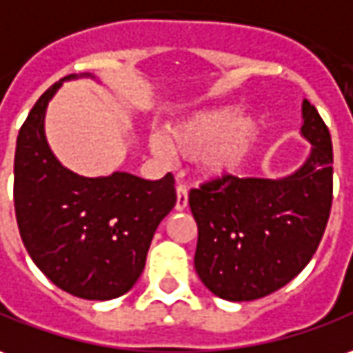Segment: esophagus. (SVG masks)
Wrapping results in <instances>:
<instances>
[{
  "label": "esophagus",
  "mask_w": 353,
  "mask_h": 353,
  "mask_svg": "<svg viewBox=\"0 0 353 353\" xmlns=\"http://www.w3.org/2000/svg\"><path fill=\"white\" fill-rule=\"evenodd\" d=\"M188 205V190H186V186L179 182L176 184V203H174V209L176 211H182V209H186Z\"/></svg>",
  "instance_id": "1"
}]
</instances>
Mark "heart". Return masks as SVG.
I'll return each instance as SVG.
<instances>
[{"label": "heart", "mask_w": 353, "mask_h": 353, "mask_svg": "<svg viewBox=\"0 0 353 353\" xmlns=\"http://www.w3.org/2000/svg\"><path fill=\"white\" fill-rule=\"evenodd\" d=\"M259 134V121L250 113L236 115L234 107L203 109L167 125L163 134L150 138L152 152L161 159L172 155L196 157L211 176L238 171Z\"/></svg>", "instance_id": "obj_1"}]
</instances>
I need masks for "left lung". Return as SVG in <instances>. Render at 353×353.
I'll return each mask as SVG.
<instances>
[{
	"label": "left lung",
	"instance_id": "obj_1",
	"mask_svg": "<svg viewBox=\"0 0 353 353\" xmlns=\"http://www.w3.org/2000/svg\"><path fill=\"white\" fill-rule=\"evenodd\" d=\"M302 111L311 153L290 176L223 174L190 190L194 267L223 300L250 302L283 288L319 246L332 205V142L315 105L303 99Z\"/></svg>",
	"mask_w": 353,
	"mask_h": 353
}]
</instances>
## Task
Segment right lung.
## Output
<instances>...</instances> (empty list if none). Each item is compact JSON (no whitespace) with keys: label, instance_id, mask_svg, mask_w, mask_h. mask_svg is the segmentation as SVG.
<instances>
[{"label":"right lung","instance_id":"obj_1","mask_svg":"<svg viewBox=\"0 0 353 353\" xmlns=\"http://www.w3.org/2000/svg\"><path fill=\"white\" fill-rule=\"evenodd\" d=\"M63 80L43 92L19 130L17 225L28 255L55 286L84 300H113L144 271L153 232L176 203L174 179H86L65 169L43 132L46 107Z\"/></svg>","mask_w":353,"mask_h":353}]
</instances>
